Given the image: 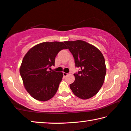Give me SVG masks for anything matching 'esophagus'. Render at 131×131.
I'll return each mask as SVG.
<instances>
[{"mask_svg": "<svg viewBox=\"0 0 131 131\" xmlns=\"http://www.w3.org/2000/svg\"><path fill=\"white\" fill-rule=\"evenodd\" d=\"M63 76L64 77H66V76H67L68 74V73H65V72H63Z\"/></svg>", "mask_w": 131, "mask_h": 131, "instance_id": "obj_1", "label": "esophagus"}]
</instances>
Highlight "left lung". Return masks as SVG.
Returning <instances> with one entry per match:
<instances>
[{"label": "left lung", "mask_w": 131, "mask_h": 131, "mask_svg": "<svg viewBox=\"0 0 131 131\" xmlns=\"http://www.w3.org/2000/svg\"><path fill=\"white\" fill-rule=\"evenodd\" d=\"M65 43L73 56L75 66L81 69L74 74L75 79L70 88L79 98H91L104 82L106 72L104 57L98 49L85 41H66Z\"/></svg>", "instance_id": "obj_1"}]
</instances>
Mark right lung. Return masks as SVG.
Returning <instances> with one entry per match:
<instances>
[{
	"label": "right lung",
	"instance_id": "obj_1",
	"mask_svg": "<svg viewBox=\"0 0 131 131\" xmlns=\"http://www.w3.org/2000/svg\"><path fill=\"white\" fill-rule=\"evenodd\" d=\"M64 49H67L64 42H43L32 47L25 55L19 71L25 89L34 99L46 101L55 95L63 73L48 69L54 65L56 55Z\"/></svg>",
	"mask_w": 131,
	"mask_h": 131
}]
</instances>
